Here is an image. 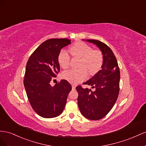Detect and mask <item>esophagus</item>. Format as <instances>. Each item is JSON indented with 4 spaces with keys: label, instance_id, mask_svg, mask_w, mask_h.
<instances>
[{
    "label": "esophagus",
    "instance_id": "1",
    "mask_svg": "<svg viewBox=\"0 0 146 146\" xmlns=\"http://www.w3.org/2000/svg\"><path fill=\"white\" fill-rule=\"evenodd\" d=\"M72 89L73 90H75L76 89V85L74 84H72Z\"/></svg>",
    "mask_w": 146,
    "mask_h": 146
}]
</instances>
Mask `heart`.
Instances as JSON below:
<instances>
[{"label":"heart","instance_id":"b5f03b06","mask_svg":"<svg viewBox=\"0 0 146 146\" xmlns=\"http://www.w3.org/2000/svg\"><path fill=\"white\" fill-rule=\"evenodd\" d=\"M70 51L74 57L81 59L77 70H69L62 74V78L73 83L86 80L88 73L93 76L101 69L103 63V55L98 49H92L90 46L83 42H78L70 48ZM58 63L62 68L66 69L70 64V57L65 50H61L57 57Z\"/></svg>","mask_w":146,"mask_h":146}]
</instances>
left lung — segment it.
Returning a JSON list of instances; mask_svg holds the SVG:
<instances>
[{
  "label": "left lung",
  "mask_w": 146,
  "mask_h": 146,
  "mask_svg": "<svg viewBox=\"0 0 146 146\" xmlns=\"http://www.w3.org/2000/svg\"><path fill=\"white\" fill-rule=\"evenodd\" d=\"M96 44L103 55L102 70L84 84L90 85L95 91L81 86L76 87L78 103L81 114L87 119L97 120L103 118L114 106L119 93L120 70L117 59L111 48L97 40H87Z\"/></svg>",
  "instance_id": "left-lung-1"
}]
</instances>
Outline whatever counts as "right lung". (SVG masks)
I'll return each mask as SVG.
<instances>
[{"instance_id":"1","label":"right lung","mask_w":146,"mask_h":146,"mask_svg":"<svg viewBox=\"0 0 146 146\" xmlns=\"http://www.w3.org/2000/svg\"><path fill=\"white\" fill-rule=\"evenodd\" d=\"M71 43L67 38L49 39L29 57L24 85L32 108L40 116L53 118L63 112L72 86L65 80L52 87L50 82L60 72L57 57L60 49Z\"/></svg>"}]
</instances>
